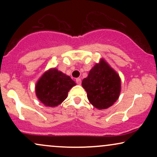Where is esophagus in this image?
Masks as SVG:
<instances>
[{"instance_id":"esophagus-1","label":"esophagus","mask_w":157,"mask_h":157,"mask_svg":"<svg viewBox=\"0 0 157 157\" xmlns=\"http://www.w3.org/2000/svg\"><path fill=\"white\" fill-rule=\"evenodd\" d=\"M76 82H77V84L80 85L81 84V79L80 78H77L76 79Z\"/></svg>"}]
</instances>
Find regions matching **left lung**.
Returning a JSON list of instances; mask_svg holds the SVG:
<instances>
[{
  "label": "left lung",
  "instance_id": "8db88e82",
  "mask_svg": "<svg viewBox=\"0 0 157 157\" xmlns=\"http://www.w3.org/2000/svg\"><path fill=\"white\" fill-rule=\"evenodd\" d=\"M82 86L87 92L88 100L98 109H106L118 100L121 91L119 75L107 62L101 59L82 80Z\"/></svg>",
  "mask_w": 157,
  "mask_h": 157
}]
</instances>
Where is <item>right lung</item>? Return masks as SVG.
I'll use <instances>...</instances> for the list:
<instances>
[{
  "mask_svg": "<svg viewBox=\"0 0 157 157\" xmlns=\"http://www.w3.org/2000/svg\"><path fill=\"white\" fill-rule=\"evenodd\" d=\"M75 85V81L69 76L57 68H51L36 83V96L44 105L55 107L66 100L69 90Z\"/></svg>",
  "mask_w": 157,
  "mask_h": 157,
  "instance_id": "right-lung-1",
  "label": "right lung"
}]
</instances>
